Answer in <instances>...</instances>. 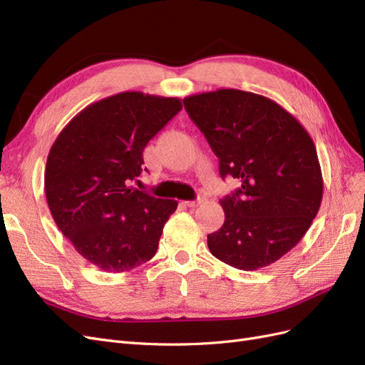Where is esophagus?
Listing matches in <instances>:
<instances>
[{
	"instance_id": "1",
	"label": "esophagus",
	"mask_w": 365,
	"mask_h": 365,
	"mask_svg": "<svg viewBox=\"0 0 365 365\" xmlns=\"http://www.w3.org/2000/svg\"><path fill=\"white\" fill-rule=\"evenodd\" d=\"M204 202V197H196V200H193V201H185L184 204L187 205V207H197L200 204H202Z\"/></svg>"
}]
</instances>
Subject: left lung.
Segmentation results:
<instances>
[{
    "label": "left lung",
    "instance_id": "8db88e82",
    "mask_svg": "<svg viewBox=\"0 0 365 365\" xmlns=\"http://www.w3.org/2000/svg\"><path fill=\"white\" fill-rule=\"evenodd\" d=\"M182 103L219 158L220 178L242 184L220 201L225 222L207 236L210 252L237 269L268 267L302 240L322 204L312 138L259 94L217 90Z\"/></svg>",
    "mask_w": 365,
    "mask_h": 365
}]
</instances>
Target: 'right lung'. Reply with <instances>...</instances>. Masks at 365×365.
Masks as SVG:
<instances>
[{
	"instance_id": "obj_1",
	"label": "right lung",
	"mask_w": 365,
	"mask_h": 365,
	"mask_svg": "<svg viewBox=\"0 0 365 365\" xmlns=\"http://www.w3.org/2000/svg\"><path fill=\"white\" fill-rule=\"evenodd\" d=\"M181 109L180 98L115 94L85 108L51 146L50 212L76 251L97 268L123 272L155 256L178 202L129 184L143 173L148 143Z\"/></svg>"
}]
</instances>
